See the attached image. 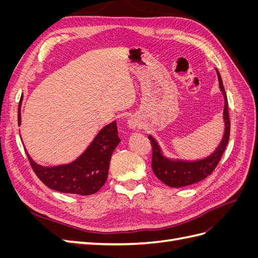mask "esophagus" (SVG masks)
Here are the masks:
<instances>
[{
  "instance_id": "esophagus-1",
  "label": "esophagus",
  "mask_w": 258,
  "mask_h": 258,
  "mask_svg": "<svg viewBox=\"0 0 258 258\" xmlns=\"http://www.w3.org/2000/svg\"><path fill=\"white\" fill-rule=\"evenodd\" d=\"M127 124H128V127H129L130 129H132V130H136V129L139 127L140 122H139L138 118H136L135 116H130L129 118L127 119Z\"/></svg>"
}]
</instances>
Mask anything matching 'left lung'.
Returning a JSON list of instances; mask_svg holds the SVG:
<instances>
[{
    "mask_svg": "<svg viewBox=\"0 0 258 258\" xmlns=\"http://www.w3.org/2000/svg\"><path fill=\"white\" fill-rule=\"evenodd\" d=\"M215 71L218 79V86H220L221 92L224 97V135L222 138V141L217 145L213 153H211L205 158L197 160L170 158L163 154L161 147L159 143L156 141V139L153 136L148 135V138H150L153 145V172L161 182H163L170 187H184L198 183L202 181V179H205L208 175L212 173L213 170L216 168L218 161L221 160L226 145H227L229 141L230 121L228 115L227 97H226L221 74L217 71V69H215Z\"/></svg>",
    "mask_w": 258,
    "mask_h": 258,
    "instance_id": "8db88e82",
    "label": "left lung"
}]
</instances>
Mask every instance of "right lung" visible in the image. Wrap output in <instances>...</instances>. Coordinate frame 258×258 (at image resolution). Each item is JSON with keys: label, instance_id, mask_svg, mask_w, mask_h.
<instances>
[{"label": "right lung", "instance_id": "add662e5", "mask_svg": "<svg viewBox=\"0 0 258 258\" xmlns=\"http://www.w3.org/2000/svg\"><path fill=\"white\" fill-rule=\"evenodd\" d=\"M21 101L18 107V124H21ZM116 120L106 124L88 147L75 160L63 165L45 167L35 162L26 150L35 174L49 188L66 194L88 196L102 187L108 174L113 152L119 144Z\"/></svg>", "mask_w": 258, "mask_h": 258}]
</instances>
